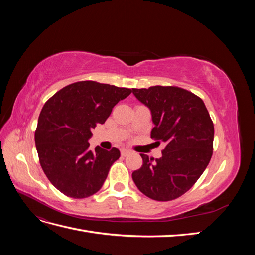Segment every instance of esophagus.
Returning a JSON list of instances; mask_svg holds the SVG:
<instances>
[{"label": "esophagus", "mask_w": 255, "mask_h": 255, "mask_svg": "<svg viewBox=\"0 0 255 255\" xmlns=\"http://www.w3.org/2000/svg\"><path fill=\"white\" fill-rule=\"evenodd\" d=\"M130 153H132V151L128 150V149H122V150H121V155H122V156H128V154H130Z\"/></svg>", "instance_id": "esophagus-1"}]
</instances>
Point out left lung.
Instances as JSON below:
<instances>
[{
  "label": "left lung",
  "instance_id": "8db88e82",
  "mask_svg": "<svg viewBox=\"0 0 255 255\" xmlns=\"http://www.w3.org/2000/svg\"><path fill=\"white\" fill-rule=\"evenodd\" d=\"M133 94L151 111V138L166 143L160 158L140 154L142 166L133 181L146 197L170 201L189 190L210 163L213 121L202 100L183 88H133Z\"/></svg>",
  "mask_w": 255,
  "mask_h": 255
}]
</instances>
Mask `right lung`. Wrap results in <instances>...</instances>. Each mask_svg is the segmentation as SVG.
Returning a JSON list of instances; mask_svg holds the SVG:
<instances>
[{
  "label": "right lung",
  "instance_id": "1",
  "mask_svg": "<svg viewBox=\"0 0 255 255\" xmlns=\"http://www.w3.org/2000/svg\"><path fill=\"white\" fill-rule=\"evenodd\" d=\"M132 90L110 84L82 81L57 91L43 105L35 132L42 170L64 195L90 197L102 187L120 151L90 150L91 130L103 123L120 100Z\"/></svg>",
  "mask_w": 255,
  "mask_h": 255
}]
</instances>
